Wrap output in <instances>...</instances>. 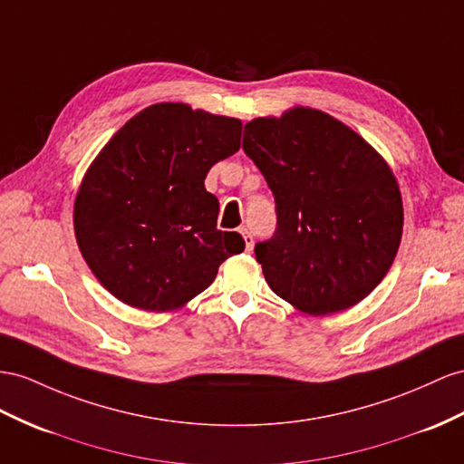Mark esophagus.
I'll use <instances>...</instances> for the list:
<instances>
[{
    "mask_svg": "<svg viewBox=\"0 0 464 464\" xmlns=\"http://www.w3.org/2000/svg\"><path fill=\"white\" fill-rule=\"evenodd\" d=\"M241 235H243V239H245V248H246V251H253V235L248 233L246 227H241Z\"/></svg>",
    "mask_w": 464,
    "mask_h": 464,
    "instance_id": "esophagus-1",
    "label": "esophagus"
}]
</instances>
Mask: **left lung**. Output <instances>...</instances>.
Returning <instances> with one entry per match:
<instances>
[{
  "mask_svg": "<svg viewBox=\"0 0 464 464\" xmlns=\"http://www.w3.org/2000/svg\"><path fill=\"white\" fill-rule=\"evenodd\" d=\"M243 150L276 201V231L255 246L272 292L310 315L364 300L401 239V196L386 160L351 127L312 108L248 121Z\"/></svg>",
  "mask_w": 464,
  "mask_h": 464,
  "instance_id": "8db88e82",
  "label": "left lung"
}]
</instances>
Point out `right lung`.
Here are the masks:
<instances>
[{
  "instance_id": "add662e5",
  "label": "right lung",
  "mask_w": 464,
  "mask_h": 464,
  "mask_svg": "<svg viewBox=\"0 0 464 464\" xmlns=\"http://www.w3.org/2000/svg\"><path fill=\"white\" fill-rule=\"evenodd\" d=\"M235 117L154 103L117 130L90 164L74 201V233L90 270L117 300L172 312L241 253L239 233L219 231V201L206 189L216 162L241 147Z\"/></svg>"
}]
</instances>
